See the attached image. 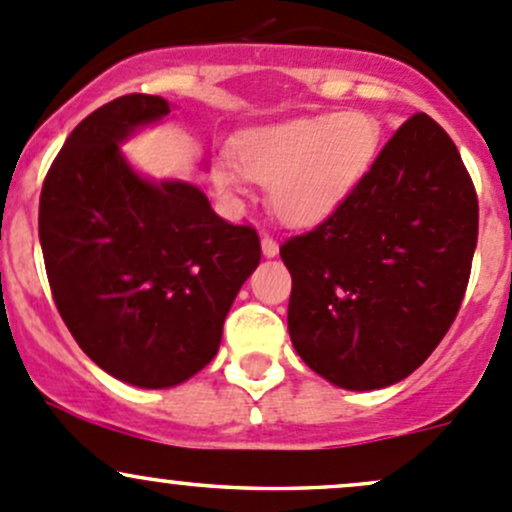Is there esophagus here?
<instances>
[{
  "label": "esophagus",
  "mask_w": 512,
  "mask_h": 512,
  "mask_svg": "<svg viewBox=\"0 0 512 512\" xmlns=\"http://www.w3.org/2000/svg\"><path fill=\"white\" fill-rule=\"evenodd\" d=\"M262 252H265L267 257H274L279 252V245H277V240L272 238V235H262Z\"/></svg>",
  "instance_id": "34e87169"
}]
</instances>
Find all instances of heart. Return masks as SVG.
<instances>
[{
    "instance_id": "b5f03b06",
    "label": "heart",
    "mask_w": 512,
    "mask_h": 512,
    "mask_svg": "<svg viewBox=\"0 0 512 512\" xmlns=\"http://www.w3.org/2000/svg\"><path fill=\"white\" fill-rule=\"evenodd\" d=\"M378 125L363 112L299 117L252 129L235 142V166L215 169V186L238 196L245 173L267 184L272 211L292 225L328 215L358 184L378 149Z\"/></svg>"
}]
</instances>
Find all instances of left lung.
Instances as JSON below:
<instances>
[{"mask_svg": "<svg viewBox=\"0 0 512 512\" xmlns=\"http://www.w3.org/2000/svg\"><path fill=\"white\" fill-rule=\"evenodd\" d=\"M476 240L478 198L459 149L417 112L336 211L279 247L301 360L346 390L407 378L454 324Z\"/></svg>", "mask_w": 512, "mask_h": 512, "instance_id": "1", "label": "left lung"}]
</instances>
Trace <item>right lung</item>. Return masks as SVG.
<instances>
[{
  "label": "right lung",
  "mask_w": 512,
  "mask_h": 512,
  "mask_svg": "<svg viewBox=\"0 0 512 512\" xmlns=\"http://www.w3.org/2000/svg\"><path fill=\"white\" fill-rule=\"evenodd\" d=\"M159 95L90 112L43 179L39 240L53 301L90 360L137 387L179 385L218 353L223 321L260 265V235L201 188L152 184L117 144L169 115Z\"/></svg>",
  "instance_id": "right-lung-1"
}]
</instances>
